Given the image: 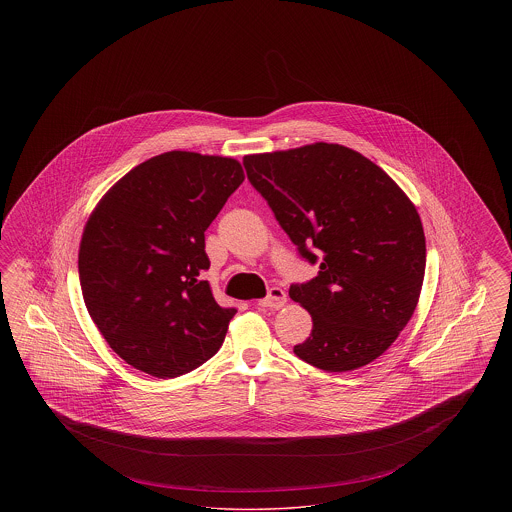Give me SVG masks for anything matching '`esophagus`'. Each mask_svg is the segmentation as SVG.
Returning a JSON list of instances; mask_svg holds the SVG:
<instances>
[{
  "label": "esophagus",
  "instance_id": "obj_1",
  "mask_svg": "<svg viewBox=\"0 0 512 512\" xmlns=\"http://www.w3.org/2000/svg\"><path fill=\"white\" fill-rule=\"evenodd\" d=\"M286 305V293L282 288H270L267 297L259 301V307L263 309H280Z\"/></svg>",
  "mask_w": 512,
  "mask_h": 512
}]
</instances>
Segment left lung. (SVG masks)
Listing matches in <instances>:
<instances>
[{
    "instance_id": "obj_1",
    "label": "left lung",
    "mask_w": 512,
    "mask_h": 512,
    "mask_svg": "<svg viewBox=\"0 0 512 512\" xmlns=\"http://www.w3.org/2000/svg\"><path fill=\"white\" fill-rule=\"evenodd\" d=\"M251 186L265 197L299 255L318 274L290 286L313 317L293 353L328 372L378 359L413 317L426 240L411 199L361 153L338 144L245 155Z\"/></svg>"
}]
</instances>
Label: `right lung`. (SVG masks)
Instances as JSON below:
<instances>
[{
    "instance_id": "1",
    "label": "right lung",
    "mask_w": 512,
    "mask_h": 512,
    "mask_svg": "<svg viewBox=\"0 0 512 512\" xmlns=\"http://www.w3.org/2000/svg\"><path fill=\"white\" fill-rule=\"evenodd\" d=\"M236 159L169 151L122 176L82 234L86 309L128 365L176 378L219 351L234 307H220L201 272L205 230L244 182Z\"/></svg>"
}]
</instances>
